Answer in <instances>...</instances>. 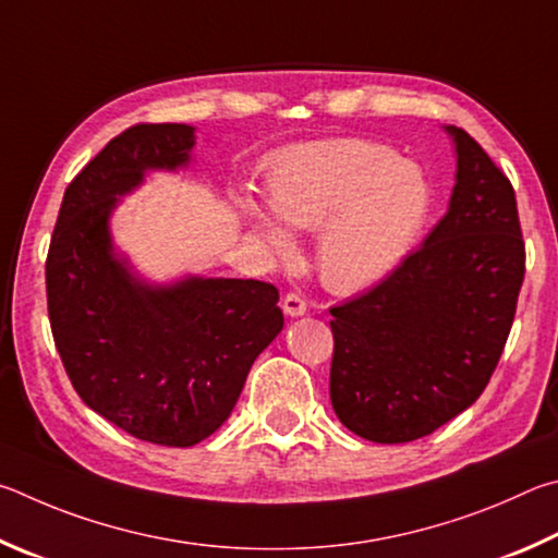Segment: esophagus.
I'll list each match as a JSON object with an SVG mask.
<instances>
[{
	"label": "esophagus",
	"instance_id": "esophagus-1",
	"mask_svg": "<svg viewBox=\"0 0 558 558\" xmlns=\"http://www.w3.org/2000/svg\"><path fill=\"white\" fill-rule=\"evenodd\" d=\"M281 306H284V314L287 316H304L306 314V299L299 294V291H289L281 301Z\"/></svg>",
	"mask_w": 558,
	"mask_h": 558
}]
</instances>
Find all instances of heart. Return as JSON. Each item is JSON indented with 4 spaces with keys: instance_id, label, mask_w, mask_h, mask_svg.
<instances>
[{
    "instance_id": "1",
    "label": "heart",
    "mask_w": 558,
    "mask_h": 558,
    "mask_svg": "<svg viewBox=\"0 0 558 558\" xmlns=\"http://www.w3.org/2000/svg\"><path fill=\"white\" fill-rule=\"evenodd\" d=\"M271 209L299 230H320L318 269L326 287L363 291L387 279L422 234L432 191L418 166L392 146L360 136L330 140L274 156L267 169ZM254 240L277 257L294 238L262 201H238Z\"/></svg>"
}]
</instances>
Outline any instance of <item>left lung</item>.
<instances>
[{"label": "left lung", "instance_id": "8db88e82", "mask_svg": "<svg viewBox=\"0 0 558 558\" xmlns=\"http://www.w3.org/2000/svg\"><path fill=\"white\" fill-rule=\"evenodd\" d=\"M456 140L448 213L373 289L330 306V404L375 444H407L465 412L490 383L524 281L510 179L471 134Z\"/></svg>", "mask_w": 558, "mask_h": 558}]
</instances>
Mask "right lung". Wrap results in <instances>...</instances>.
Here are the masks:
<instances>
[{"mask_svg":"<svg viewBox=\"0 0 558 558\" xmlns=\"http://www.w3.org/2000/svg\"><path fill=\"white\" fill-rule=\"evenodd\" d=\"M193 126L134 124L68 183L46 257L53 343L83 402L142 441L185 448L218 432L254 360L284 328L279 291L257 279L151 289L112 257L117 195L144 169L189 161Z\"/></svg>","mask_w":558,"mask_h":558,"instance_id":"1","label":"right lung"}]
</instances>
